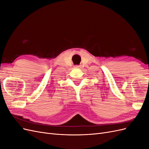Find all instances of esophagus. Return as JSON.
<instances>
[{
  "label": "esophagus",
  "instance_id": "esophagus-1",
  "mask_svg": "<svg viewBox=\"0 0 149 149\" xmlns=\"http://www.w3.org/2000/svg\"><path fill=\"white\" fill-rule=\"evenodd\" d=\"M76 68H79V66H76Z\"/></svg>",
  "mask_w": 149,
  "mask_h": 149
}]
</instances>
